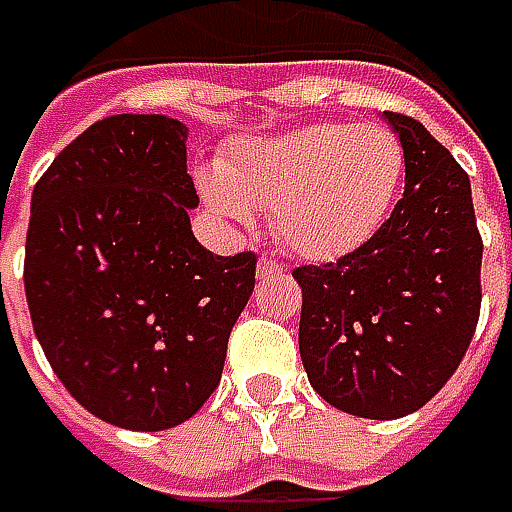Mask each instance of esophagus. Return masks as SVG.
Here are the masks:
<instances>
[{
  "mask_svg": "<svg viewBox=\"0 0 512 512\" xmlns=\"http://www.w3.org/2000/svg\"><path fill=\"white\" fill-rule=\"evenodd\" d=\"M279 273H285V265H279L276 259H267V256L259 259V267H256L259 279H270V276H279Z\"/></svg>",
  "mask_w": 512,
  "mask_h": 512,
  "instance_id": "1",
  "label": "esophagus"
}]
</instances>
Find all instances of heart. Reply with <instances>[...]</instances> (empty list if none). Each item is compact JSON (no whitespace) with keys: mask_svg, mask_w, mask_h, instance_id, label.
I'll return each instance as SVG.
<instances>
[{"mask_svg":"<svg viewBox=\"0 0 512 512\" xmlns=\"http://www.w3.org/2000/svg\"><path fill=\"white\" fill-rule=\"evenodd\" d=\"M404 176L399 136L382 125L319 122L247 139L199 190L227 225L273 210L279 239L307 262H333L367 245L384 225Z\"/></svg>","mask_w":512,"mask_h":512,"instance_id":"b5f03b06","label":"heart"}]
</instances>
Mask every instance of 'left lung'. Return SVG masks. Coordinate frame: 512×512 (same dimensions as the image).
Returning <instances> with one entry per match:
<instances>
[{"label": "left lung", "mask_w": 512, "mask_h": 512, "mask_svg": "<svg viewBox=\"0 0 512 512\" xmlns=\"http://www.w3.org/2000/svg\"><path fill=\"white\" fill-rule=\"evenodd\" d=\"M382 119L404 148V196L367 245L293 279L313 390L350 416L390 422L430 402L467 353L482 307V236L450 150L410 116Z\"/></svg>", "instance_id": "1"}]
</instances>
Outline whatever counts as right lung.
Returning <instances> with one entry per match:
<instances>
[{
	"instance_id": "1",
	"label": "right lung",
	"mask_w": 512,
	"mask_h": 512,
	"mask_svg": "<svg viewBox=\"0 0 512 512\" xmlns=\"http://www.w3.org/2000/svg\"><path fill=\"white\" fill-rule=\"evenodd\" d=\"M187 125L116 113L62 150L30 196L25 296L68 393L102 422L168 430L210 399L256 285V256L190 230Z\"/></svg>"
}]
</instances>
